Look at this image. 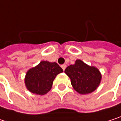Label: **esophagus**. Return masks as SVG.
<instances>
[{
  "instance_id": "obj_1",
  "label": "esophagus",
  "mask_w": 121,
  "mask_h": 121,
  "mask_svg": "<svg viewBox=\"0 0 121 121\" xmlns=\"http://www.w3.org/2000/svg\"><path fill=\"white\" fill-rule=\"evenodd\" d=\"M61 68H63V70H65V69L66 68V65H65V64L62 65H61Z\"/></svg>"
}]
</instances>
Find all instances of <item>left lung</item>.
<instances>
[{"label": "left lung", "instance_id": "left-lung-1", "mask_svg": "<svg viewBox=\"0 0 121 121\" xmlns=\"http://www.w3.org/2000/svg\"><path fill=\"white\" fill-rule=\"evenodd\" d=\"M65 73L70 78L74 90L81 94H90L99 87L101 75L94 66H90L81 60L66 68Z\"/></svg>", "mask_w": 121, "mask_h": 121}]
</instances>
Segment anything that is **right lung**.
Masks as SVG:
<instances>
[{
	"mask_svg": "<svg viewBox=\"0 0 121 121\" xmlns=\"http://www.w3.org/2000/svg\"><path fill=\"white\" fill-rule=\"evenodd\" d=\"M63 72V69L55 62L41 61L27 72L25 78L26 87L33 94H46L51 90L56 75Z\"/></svg>",
	"mask_w": 121,
	"mask_h": 121,
	"instance_id": "obj_1",
	"label": "right lung"
}]
</instances>
